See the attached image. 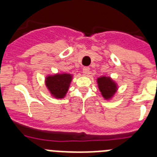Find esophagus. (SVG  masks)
<instances>
[{"label": "esophagus", "mask_w": 157, "mask_h": 157, "mask_svg": "<svg viewBox=\"0 0 157 157\" xmlns=\"http://www.w3.org/2000/svg\"><path fill=\"white\" fill-rule=\"evenodd\" d=\"M90 67H85L83 68V73L85 74V75H88L89 73H90Z\"/></svg>", "instance_id": "obj_1"}]
</instances>
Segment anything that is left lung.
<instances>
[{"mask_svg": "<svg viewBox=\"0 0 157 157\" xmlns=\"http://www.w3.org/2000/svg\"><path fill=\"white\" fill-rule=\"evenodd\" d=\"M97 83L102 95L106 100L111 99L118 90L117 84L110 76L98 77Z\"/></svg>", "mask_w": 157, "mask_h": 157, "instance_id": "obj_1", "label": "left lung"}]
</instances>
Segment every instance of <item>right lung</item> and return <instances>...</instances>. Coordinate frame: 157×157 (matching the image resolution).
Listing matches in <instances>:
<instances>
[{
	"mask_svg": "<svg viewBox=\"0 0 157 157\" xmlns=\"http://www.w3.org/2000/svg\"><path fill=\"white\" fill-rule=\"evenodd\" d=\"M71 80V74L57 73L46 76L45 82L48 90L53 97L55 98H63L68 91Z\"/></svg>",
	"mask_w": 157,
	"mask_h": 157,
	"instance_id": "1",
	"label": "right lung"
}]
</instances>
